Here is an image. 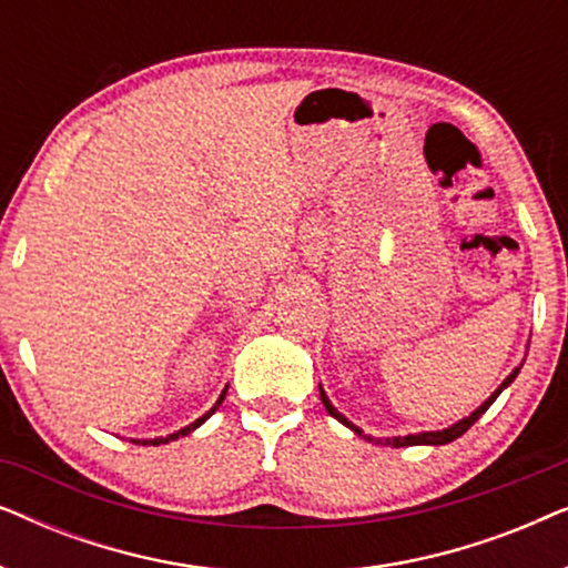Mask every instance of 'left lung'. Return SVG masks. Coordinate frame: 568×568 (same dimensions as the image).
<instances>
[{
	"mask_svg": "<svg viewBox=\"0 0 568 568\" xmlns=\"http://www.w3.org/2000/svg\"><path fill=\"white\" fill-rule=\"evenodd\" d=\"M517 372H519V369H515V372H511V375H509L507 379H504V383H501V387H499V390H496V393L491 395V398H488V400L484 403V406H480V408L476 410V414H470L468 418H463V422H457L455 426H449V429H442V432H426V434H410V437H395V439H385V445H393V447H410V445H447V442H453V439H457V437H463V434H465V432H468V429H470V426H473V424H476V422H478V418L486 414V408H488V406H491V403H494L496 398H499V393L504 390V387H507V385L511 383V379H515V377H517ZM321 400H323V406H325V410H328V414H331L333 418H338V422H341V424H346V426H348V429H354L356 434H362L359 429H356V426H354V424H348V422H346V418H344V416H341V414H338V410L331 406V400H328V398H325L323 387H321ZM379 442H383V439H379Z\"/></svg>",
	"mask_w": 568,
	"mask_h": 568,
	"instance_id": "1",
	"label": "left lung"
}]
</instances>
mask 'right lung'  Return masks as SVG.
Instances as JSON below:
<instances>
[{
	"mask_svg": "<svg viewBox=\"0 0 568 568\" xmlns=\"http://www.w3.org/2000/svg\"><path fill=\"white\" fill-rule=\"evenodd\" d=\"M224 393H227V390H224ZM224 393L220 395V400H216V406H222V400H224ZM216 406H214L212 410H209V414H204V416H201V418H196V422H193L191 426H185V429H181V432H175V434H170V437H165V439H144V442H142V445H165V442H173V439H178V437H183V434H189V432H193V429H196V426H201V424H204V422H206V418L214 414V410H216Z\"/></svg>",
	"mask_w": 568,
	"mask_h": 568,
	"instance_id": "right-lung-1",
	"label": "right lung"
}]
</instances>
